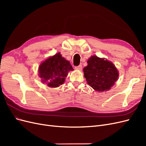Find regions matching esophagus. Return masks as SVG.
<instances>
[{
    "instance_id": "34e87169",
    "label": "esophagus",
    "mask_w": 146,
    "mask_h": 146,
    "mask_svg": "<svg viewBox=\"0 0 146 146\" xmlns=\"http://www.w3.org/2000/svg\"><path fill=\"white\" fill-rule=\"evenodd\" d=\"M76 69H77V70H82V65H79L78 66H76Z\"/></svg>"
}]
</instances>
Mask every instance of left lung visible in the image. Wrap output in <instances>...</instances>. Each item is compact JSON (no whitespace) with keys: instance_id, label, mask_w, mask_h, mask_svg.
Instances as JSON below:
<instances>
[{"instance_id":"1","label":"left lung","mask_w":146,"mask_h":146,"mask_svg":"<svg viewBox=\"0 0 146 146\" xmlns=\"http://www.w3.org/2000/svg\"><path fill=\"white\" fill-rule=\"evenodd\" d=\"M87 63L83 72L88 85L99 92L111 89L119 77L118 70L113 63L96 55L91 56Z\"/></svg>"}]
</instances>
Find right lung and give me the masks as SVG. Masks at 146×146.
I'll list each match as a JSON object with an SVG mask.
<instances>
[{
	"label": "right lung",
	"mask_w": 146,
	"mask_h": 146,
	"mask_svg": "<svg viewBox=\"0 0 146 146\" xmlns=\"http://www.w3.org/2000/svg\"><path fill=\"white\" fill-rule=\"evenodd\" d=\"M38 69L41 82L51 88L62 85L68 72L74 70L69 61L62 57L60 52L42 61Z\"/></svg>",
	"instance_id": "obj_1"
}]
</instances>
